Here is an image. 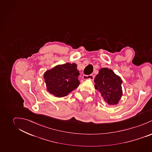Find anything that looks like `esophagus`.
Here are the masks:
<instances>
[{
    "label": "esophagus",
    "instance_id": "1",
    "mask_svg": "<svg viewBox=\"0 0 152 152\" xmlns=\"http://www.w3.org/2000/svg\"><path fill=\"white\" fill-rule=\"evenodd\" d=\"M83 78L84 80H87V79H90V80H93L94 76L92 75H83Z\"/></svg>",
    "mask_w": 152,
    "mask_h": 152
}]
</instances>
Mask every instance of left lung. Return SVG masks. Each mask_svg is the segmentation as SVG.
Here are the masks:
<instances>
[{"instance_id":"left-lung-1","label":"left lung","mask_w":152,"mask_h":152,"mask_svg":"<svg viewBox=\"0 0 152 152\" xmlns=\"http://www.w3.org/2000/svg\"><path fill=\"white\" fill-rule=\"evenodd\" d=\"M94 83L95 88L108 105L118 104L122 96V81L111 69H101L94 79Z\"/></svg>"}]
</instances>
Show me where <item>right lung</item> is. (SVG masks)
Masks as SVG:
<instances>
[{
    "label": "right lung",
    "instance_id": "1",
    "mask_svg": "<svg viewBox=\"0 0 152 152\" xmlns=\"http://www.w3.org/2000/svg\"><path fill=\"white\" fill-rule=\"evenodd\" d=\"M77 65L66 63L47 70L44 78L47 90L57 97L66 96L80 84Z\"/></svg>",
    "mask_w": 152,
    "mask_h": 152
}]
</instances>
